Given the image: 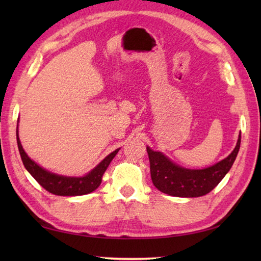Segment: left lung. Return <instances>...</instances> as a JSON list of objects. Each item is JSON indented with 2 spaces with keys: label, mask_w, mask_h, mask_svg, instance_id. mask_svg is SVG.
Instances as JSON below:
<instances>
[{
  "label": "left lung",
  "mask_w": 261,
  "mask_h": 261,
  "mask_svg": "<svg viewBox=\"0 0 261 261\" xmlns=\"http://www.w3.org/2000/svg\"><path fill=\"white\" fill-rule=\"evenodd\" d=\"M241 135L237 146L228 157L204 169H187L174 164L164 153L147 147L153 185L160 192L176 197H198L206 195L223 179L231 169L239 152Z\"/></svg>",
  "instance_id": "1"
}]
</instances>
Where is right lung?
Listing matches in <instances>:
<instances>
[{
	"instance_id": "right-lung-1",
	"label": "right lung",
	"mask_w": 261,
	"mask_h": 261,
	"mask_svg": "<svg viewBox=\"0 0 261 261\" xmlns=\"http://www.w3.org/2000/svg\"><path fill=\"white\" fill-rule=\"evenodd\" d=\"M16 142H18L20 156L25 169L46 191L59 196H80L95 191L101 185L103 174L109 167L110 163L120 150V149H116L111 152L87 175L83 177H67L50 173L28 157L21 146L18 130H16Z\"/></svg>"
}]
</instances>
